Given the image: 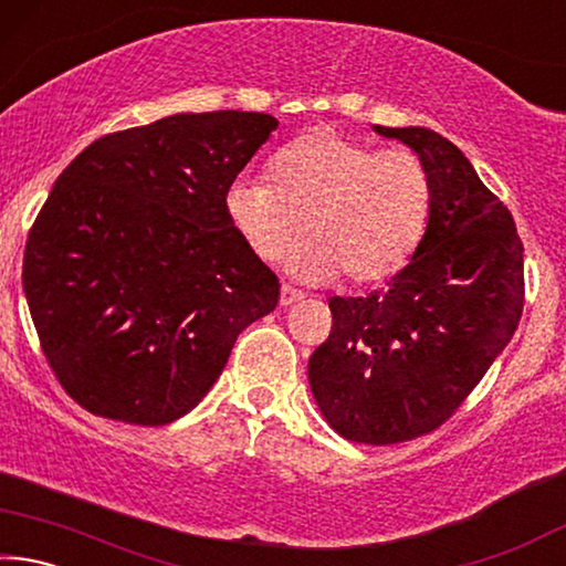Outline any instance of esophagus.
<instances>
[{"label":"esophagus","mask_w":566,"mask_h":566,"mask_svg":"<svg viewBox=\"0 0 566 566\" xmlns=\"http://www.w3.org/2000/svg\"><path fill=\"white\" fill-rule=\"evenodd\" d=\"M300 300H304V292L302 290H294V286H290V284H282V294H280V304L282 306H290V304L300 302Z\"/></svg>","instance_id":"esophagus-1"}]
</instances>
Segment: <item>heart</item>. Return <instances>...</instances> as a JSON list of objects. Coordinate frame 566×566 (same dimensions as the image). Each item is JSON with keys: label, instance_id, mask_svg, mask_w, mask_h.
I'll list each match as a JSON object with an SVG mask.
<instances>
[{"label": "heart", "instance_id": "1", "mask_svg": "<svg viewBox=\"0 0 566 566\" xmlns=\"http://www.w3.org/2000/svg\"><path fill=\"white\" fill-rule=\"evenodd\" d=\"M434 187L417 151L377 149L347 134H302L270 159V181L239 177L224 212L264 262L296 239L290 270L310 280L342 274L349 284L389 280L427 234Z\"/></svg>", "mask_w": 566, "mask_h": 566}]
</instances>
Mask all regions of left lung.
Returning <instances> with one entry per match:
<instances>
[{
  "mask_svg": "<svg viewBox=\"0 0 566 566\" xmlns=\"http://www.w3.org/2000/svg\"><path fill=\"white\" fill-rule=\"evenodd\" d=\"M432 177L434 205L411 262L369 296H332V332L310 385L334 432L397 444L434 432L510 344L524 306V247L462 149L424 127H375Z\"/></svg>",
  "mask_w": 566,
  "mask_h": 566,
  "instance_id": "obj_1",
  "label": "left lung"
}]
</instances>
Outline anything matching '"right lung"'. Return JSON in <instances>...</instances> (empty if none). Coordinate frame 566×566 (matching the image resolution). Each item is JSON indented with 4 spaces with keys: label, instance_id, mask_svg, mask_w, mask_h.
Returning <instances> with one entry per match:
<instances>
[{
    "label": "right lung",
    "instance_id": "right-lung-1",
    "mask_svg": "<svg viewBox=\"0 0 566 566\" xmlns=\"http://www.w3.org/2000/svg\"><path fill=\"white\" fill-rule=\"evenodd\" d=\"M276 119L175 114L104 134L36 214L22 284L56 381L92 415L161 427L222 375L280 280L224 212L227 187Z\"/></svg>",
    "mask_w": 566,
    "mask_h": 566
}]
</instances>
